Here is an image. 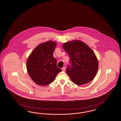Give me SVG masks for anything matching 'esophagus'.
Wrapping results in <instances>:
<instances>
[{"label":"esophagus","instance_id":"34e87169","mask_svg":"<svg viewBox=\"0 0 121 121\" xmlns=\"http://www.w3.org/2000/svg\"><path fill=\"white\" fill-rule=\"evenodd\" d=\"M62 70H63V71L65 72V70H66V67H63V68H62Z\"/></svg>","mask_w":121,"mask_h":121}]
</instances>
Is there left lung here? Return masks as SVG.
Instances as JSON below:
<instances>
[{"mask_svg": "<svg viewBox=\"0 0 121 121\" xmlns=\"http://www.w3.org/2000/svg\"><path fill=\"white\" fill-rule=\"evenodd\" d=\"M68 54L70 65L66 73L73 82L82 85L91 82L96 75L98 61L93 52L86 43L80 40L69 41L63 44Z\"/></svg>", "mask_w": 121, "mask_h": 121, "instance_id": "1", "label": "left lung"}]
</instances>
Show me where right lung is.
Returning <instances> with one entry per match:
<instances>
[{"instance_id":"obj_1","label":"right lung","mask_w":121,"mask_h":121,"mask_svg":"<svg viewBox=\"0 0 121 121\" xmlns=\"http://www.w3.org/2000/svg\"><path fill=\"white\" fill-rule=\"evenodd\" d=\"M57 43L48 41L40 43L30 55L27 61V72L33 81L38 85L47 86L53 82L62 70L57 66L53 53Z\"/></svg>"}]
</instances>
